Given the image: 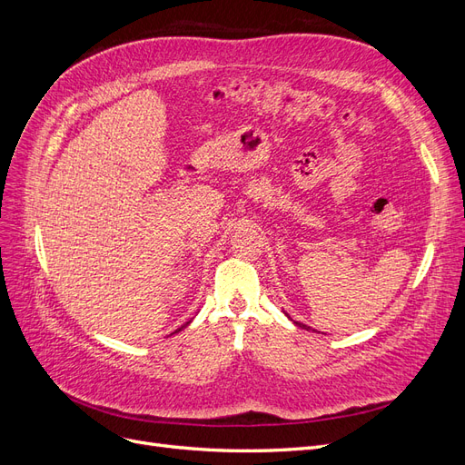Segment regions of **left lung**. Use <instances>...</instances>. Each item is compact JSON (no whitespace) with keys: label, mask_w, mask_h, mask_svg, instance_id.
<instances>
[{"label":"left lung","mask_w":465,"mask_h":465,"mask_svg":"<svg viewBox=\"0 0 465 465\" xmlns=\"http://www.w3.org/2000/svg\"><path fill=\"white\" fill-rule=\"evenodd\" d=\"M294 323H297V326H299V328H302V330H311V328L306 326V323H301V322H294Z\"/></svg>","instance_id":"left-lung-1"}]
</instances>
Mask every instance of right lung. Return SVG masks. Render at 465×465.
<instances>
[{
    "mask_svg": "<svg viewBox=\"0 0 465 465\" xmlns=\"http://www.w3.org/2000/svg\"><path fill=\"white\" fill-rule=\"evenodd\" d=\"M190 322H192V320H190ZM190 322H186V323H184V326H182V328H186V326H188V323H190ZM182 328H178V330H176V331H180V330H182ZM176 331H174V333H176Z\"/></svg>",
    "mask_w": 465,
    "mask_h": 465,
    "instance_id": "add662e5",
    "label": "right lung"
}]
</instances>
